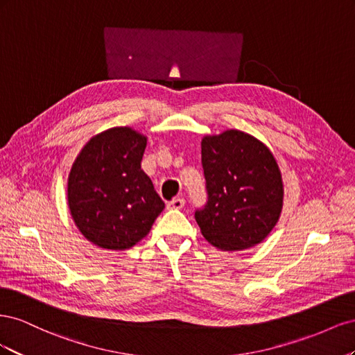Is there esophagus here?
I'll use <instances>...</instances> for the list:
<instances>
[{
    "mask_svg": "<svg viewBox=\"0 0 355 355\" xmlns=\"http://www.w3.org/2000/svg\"><path fill=\"white\" fill-rule=\"evenodd\" d=\"M184 206H185V200L184 198H173L167 204L168 209H176V210L182 209Z\"/></svg>",
    "mask_w": 355,
    "mask_h": 355,
    "instance_id": "esophagus-1",
    "label": "esophagus"
}]
</instances>
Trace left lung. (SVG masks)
I'll return each instance as SVG.
<instances>
[{
    "instance_id": "left-lung-1",
    "label": "left lung",
    "mask_w": 355,
    "mask_h": 355,
    "mask_svg": "<svg viewBox=\"0 0 355 355\" xmlns=\"http://www.w3.org/2000/svg\"><path fill=\"white\" fill-rule=\"evenodd\" d=\"M201 164L207 202L196 211L202 237L220 250L263 241L280 219L283 179L272 153L249 133L204 136Z\"/></svg>"
}]
</instances>
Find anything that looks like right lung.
<instances>
[{"instance_id": "obj_1", "label": "right lung", "mask_w": 355, "mask_h": 355, "mask_svg": "<svg viewBox=\"0 0 355 355\" xmlns=\"http://www.w3.org/2000/svg\"><path fill=\"white\" fill-rule=\"evenodd\" d=\"M145 148L146 136L132 127H112L93 136L71 167V216L84 237L102 249H130L164 209L141 168Z\"/></svg>"}]
</instances>
